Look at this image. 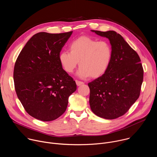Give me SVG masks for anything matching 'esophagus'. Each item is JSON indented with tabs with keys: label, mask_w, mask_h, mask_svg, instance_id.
<instances>
[{
	"label": "esophagus",
	"mask_w": 157,
	"mask_h": 157,
	"mask_svg": "<svg viewBox=\"0 0 157 157\" xmlns=\"http://www.w3.org/2000/svg\"><path fill=\"white\" fill-rule=\"evenodd\" d=\"M76 85L78 86H81V85H82V84H84V82H82V81H76Z\"/></svg>",
	"instance_id": "34e87169"
}]
</instances>
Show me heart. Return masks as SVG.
Here are the masks:
<instances>
[{
	"instance_id": "heart-1",
	"label": "heart",
	"mask_w": 157,
	"mask_h": 157,
	"mask_svg": "<svg viewBox=\"0 0 157 157\" xmlns=\"http://www.w3.org/2000/svg\"><path fill=\"white\" fill-rule=\"evenodd\" d=\"M68 51H62L59 56L60 63L64 71L72 73L78 65L77 76L81 78L90 76L97 78L105 74L112 62L113 52L107 41H98L87 36H81L69 45Z\"/></svg>"
}]
</instances>
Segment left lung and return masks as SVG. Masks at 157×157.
Instances as JSON below:
<instances>
[{
    "instance_id": "1",
    "label": "left lung",
    "mask_w": 157,
    "mask_h": 157,
    "mask_svg": "<svg viewBox=\"0 0 157 157\" xmlns=\"http://www.w3.org/2000/svg\"><path fill=\"white\" fill-rule=\"evenodd\" d=\"M91 31L109 39L113 57L107 71L88 84L90 109L100 118L115 119L124 115L139 98L144 70L137 52L120 34Z\"/></svg>"
}]
</instances>
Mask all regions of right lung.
Instances as JSON below:
<instances>
[{
	"label": "right lung",
	"mask_w": 157,
	"mask_h": 157,
	"mask_svg": "<svg viewBox=\"0 0 157 157\" xmlns=\"http://www.w3.org/2000/svg\"><path fill=\"white\" fill-rule=\"evenodd\" d=\"M73 31L34 34L20 53L13 80L18 99L26 112L43 121L60 117L70 95L76 90L73 79L62 68L59 56Z\"/></svg>",
	"instance_id": "add662e5"
}]
</instances>
